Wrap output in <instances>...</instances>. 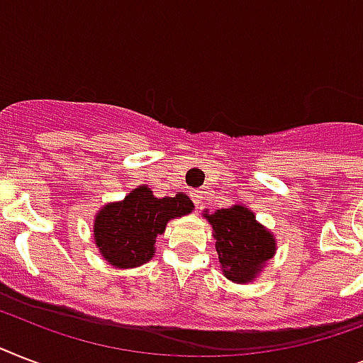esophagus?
Returning a JSON list of instances; mask_svg holds the SVG:
<instances>
[{
	"mask_svg": "<svg viewBox=\"0 0 363 363\" xmlns=\"http://www.w3.org/2000/svg\"><path fill=\"white\" fill-rule=\"evenodd\" d=\"M190 196H192V201H194V205H196V209H201V207H203L205 196H207V194H205V190H194Z\"/></svg>",
	"mask_w": 363,
	"mask_h": 363,
	"instance_id": "1",
	"label": "esophagus"
}]
</instances>
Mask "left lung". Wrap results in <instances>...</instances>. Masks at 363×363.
Masks as SVG:
<instances>
[{"label": "left lung", "mask_w": 363, "mask_h": 363, "mask_svg": "<svg viewBox=\"0 0 363 363\" xmlns=\"http://www.w3.org/2000/svg\"><path fill=\"white\" fill-rule=\"evenodd\" d=\"M213 228L220 269L228 281L248 284L264 271L277 252V239L271 230L256 220L247 205L235 203L215 213L203 211Z\"/></svg>", "instance_id": "obj_1"}]
</instances>
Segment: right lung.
<instances>
[{
  "instance_id": "right-lung-1",
  "label": "right lung",
  "mask_w": 363,
  "mask_h": 363,
  "mask_svg": "<svg viewBox=\"0 0 363 363\" xmlns=\"http://www.w3.org/2000/svg\"><path fill=\"white\" fill-rule=\"evenodd\" d=\"M194 211L186 194L158 199L148 186L133 188L124 199L104 205L94 216V242L105 262L118 269L147 264L167 222Z\"/></svg>"
}]
</instances>
